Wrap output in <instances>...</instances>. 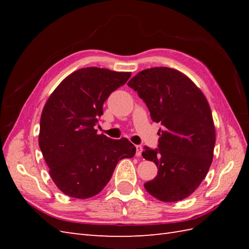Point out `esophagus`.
Wrapping results in <instances>:
<instances>
[{"label":"esophagus","instance_id":"obj_1","mask_svg":"<svg viewBox=\"0 0 249 249\" xmlns=\"http://www.w3.org/2000/svg\"><path fill=\"white\" fill-rule=\"evenodd\" d=\"M142 146L141 145H136V156H138V157H140L141 156V154H142Z\"/></svg>","mask_w":249,"mask_h":249}]
</instances>
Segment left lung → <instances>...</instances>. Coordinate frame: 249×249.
Here are the masks:
<instances>
[{"label":"left lung","instance_id":"8db88e82","mask_svg":"<svg viewBox=\"0 0 249 249\" xmlns=\"http://www.w3.org/2000/svg\"><path fill=\"white\" fill-rule=\"evenodd\" d=\"M127 86L145 103L151 119L162 126L158 147L144 146L142 152L158 168L144 188L162 202L187 198L203 181L213 160L215 127L208 100L188 77L169 67L147 68Z\"/></svg>","mask_w":249,"mask_h":249}]
</instances>
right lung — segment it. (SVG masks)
I'll return each instance as SVG.
<instances>
[{
	"label": "right lung",
	"instance_id": "obj_1",
	"mask_svg": "<svg viewBox=\"0 0 249 249\" xmlns=\"http://www.w3.org/2000/svg\"><path fill=\"white\" fill-rule=\"evenodd\" d=\"M129 77L130 72L107 68H81L66 77L47 100L38 143L51 178L70 197L97 195L118 162L136 154L127 139H110L94 128L104 114L106 99Z\"/></svg>",
	"mask_w": 249,
	"mask_h": 249
}]
</instances>
